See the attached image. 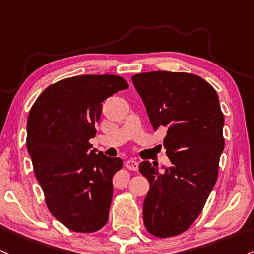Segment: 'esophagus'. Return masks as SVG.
Wrapping results in <instances>:
<instances>
[{
  "instance_id": "1",
  "label": "esophagus",
  "mask_w": 254,
  "mask_h": 254,
  "mask_svg": "<svg viewBox=\"0 0 254 254\" xmlns=\"http://www.w3.org/2000/svg\"><path fill=\"white\" fill-rule=\"evenodd\" d=\"M125 166H127V169L131 170V171H137L138 170V163L135 160V159H130V160H127V163H125Z\"/></svg>"
}]
</instances>
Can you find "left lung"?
Listing matches in <instances>:
<instances>
[{
  "label": "left lung",
  "instance_id": "obj_1",
  "mask_svg": "<svg viewBox=\"0 0 254 254\" xmlns=\"http://www.w3.org/2000/svg\"><path fill=\"white\" fill-rule=\"evenodd\" d=\"M153 129L165 127L164 147L172 165L142 161L149 182L143 202L146 229L157 238L182 234L201 213L218 177L224 149V116L210 83L186 72L153 71L132 76Z\"/></svg>",
  "mask_w": 254,
  "mask_h": 254
}]
</instances>
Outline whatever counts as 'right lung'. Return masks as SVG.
I'll list each match as a JSON object with an SVG mask.
<instances>
[{"instance_id": "add662e5", "label": "right lung", "mask_w": 254, "mask_h": 254, "mask_svg": "<svg viewBox=\"0 0 254 254\" xmlns=\"http://www.w3.org/2000/svg\"><path fill=\"white\" fill-rule=\"evenodd\" d=\"M129 88L114 74H83L44 89L27 118L26 144L50 213L77 233H94L108 221L113 176L121 158L90 150L102 102Z\"/></svg>"}]
</instances>
